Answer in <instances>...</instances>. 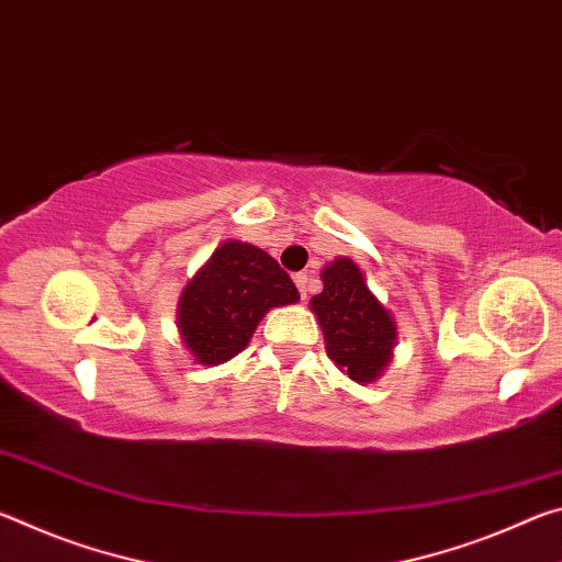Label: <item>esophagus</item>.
Masks as SVG:
<instances>
[{"label":"esophagus","mask_w":562,"mask_h":562,"mask_svg":"<svg viewBox=\"0 0 562 562\" xmlns=\"http://www.w3.org/2000/svg\"><path fill=\"white\" fill-rule=\"evenodd\" d=\"M294 284H297L302 300H307V294H310V274L307 272H297V274H294Z\"/></svg>","instance_id":"esophagus-1"}]
</instances>
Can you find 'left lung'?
Returning a JSON list of instances; mask_svg holds the SVG:
<instances>
[{
	"label": "left lung",
	"mask_w": 562,
	"mask_h": 562,
	"mask_svg": "<svg viewBox=\"0 0 562 562\" xmlns=\"http://www.w3.org/2000/svg\"><path fill=\"white\" fill-rule=\"evenodd\" d=\"M325 290L310 300V310L325 335L327 357L357 384H372L394 359V315L369 290L364 272L351 258H337L322 270Z\"/></svg>",
	"instance_id": "left-lung-1"
}]
</instances>
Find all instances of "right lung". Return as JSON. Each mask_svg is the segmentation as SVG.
Returning a JSON list of instances; mask_svg holds the SVG:
<instances>
[{"instance_id": "1", "label": "right lung", "mask_w": 562, "mask_h": 562, "mask_svg": "<svg viewBox=\"0 0 562 562\" xmlns=\"http://www.w3.org/2000/svg\"><path fill=\"white\" fill-rule=\"evenodd\" d=\"M297 300V288L272 255L258 245L225 240L180 292L178 335L195 364H225L247 347L272 307Z\"/></svg>"}]
</instances>
